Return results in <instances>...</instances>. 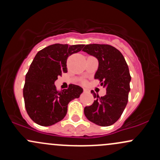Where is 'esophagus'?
<instances>
[{"label":"esophagus","mask_w":160,"mask_h":160,"mask_svg":"<svg viewBox=\"0 0 160 160\" xmlns=\"http://www.w3.org/2000/svg\"><path fill=\"white\" fill-rule=\"evenodd\" d=\"M83 91H84V93H88L89 90H87V89H83Z\"/></svg>","instance_id":"obj_1"}]
</instances>
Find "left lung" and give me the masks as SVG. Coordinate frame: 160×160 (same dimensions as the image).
Segmentation results:
<instances>
[{
	"instance_id": "8db88e82",
	"label": "left lung",
	"mask_w": 160,
	"mask_h": 160,
	"mask_svg": "<svg viewBox=\"0 0 160 160\" xmlns=\"http://www.w3.org/2000/svg\"><path fill=\"white\" fill-rule=\"evenodd\" d=\"M83 51L95 57L99 67L94 78L106 87L107 94L100 97L92 90L93 103L84 108V114L90 122L101 127L115 123L122 115L130 90L131 77L125 58L114 47L108 44H87Z\"/></svg>"
}]
</instances>
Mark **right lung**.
Wrapping results in <instances>:
<instances>
[{"instance_id": "obj_1", "label": "right lung", "mask_w": 160, "mask_h": 160, "mask_svg": "<svg viewBox=\"0 0 160 160\" xmlns=\"http://www.w3.org/2000/svg\"><path fill=\"white\" fill-rule=\"evenodd\" d=\"M83 47L55 43L40 50L32 61L25 77L23 95L28 114L38 125L48 127L63 120L69 102L83 93V88L74 84L58 91L54 82L67 72V58Z\"/></svg>"}]
</instances>
